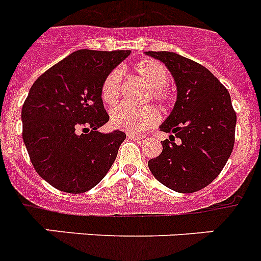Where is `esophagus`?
<instances>
[{"label": "esophagus", "mask_w": 261, "mask_h": 261, "mask_svg": "<svg viewBox=\"0 0 261 261\" xmlns=\"http://www.w3.org/2000/svg\"><path fill=\"white\" fill-rule=\"evenodd\" d=\"M127 138L131 139V141H142L145 137H143V135H137V134H131V133H128V134H127Z\"/></svg>", "instance_id": "esophagus-1"}]
</instances>
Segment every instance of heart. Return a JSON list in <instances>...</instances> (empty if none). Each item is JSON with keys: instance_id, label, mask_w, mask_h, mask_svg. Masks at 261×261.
<instances>
[{"instance_id": "heart-1", "label": "heart", "mask_w": 261, "mask_h": 261, "mask_svg": "<svg viewBox=\"0 0 261 261\" xmlns=\"http://www.w3.org/2000/svg\"><path fill=\"white\" fill-rule=\"evenodd\" d=\"M135 71L151 88V96L160 103H166L170 99V90L166 87L169 72L162 63L151 59H145L137 63ZM122 72L114 69L107 75L101 84V99L107 105H115L120 96ZM158 111L154 107H133L120 105L111 110V123L116 128L130 133H141L154 126L158 122Z\"/></svg>"}]
</instances>
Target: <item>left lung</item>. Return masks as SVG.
Instances as JSON below:
<instances>
[{"label": "left lung", "mask_w": 261, "mask_h": 261, "mask_svg": "<svg viewBox=\"0 0 261 261\" xmlns=\"http://www.w3.org/2000/svg\"><path fill=\"white\" fill-rule=\"evenodd\" d=\"M145 54L166 65L177 87L174 107L160 126L171 141L162 142V152L149 161L150 171L174 192L201 190L221 173L233 150L236 112L229 92L196 61L166 50Z\"/></svg>", "instance_id": "8db88e82"}]
</instances>
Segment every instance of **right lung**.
Listing matches in <instances>:
<instances>
[{
	"instance_id": "1",
	"label": "right lung",
	"mask_w": 261,
	"mask_h": 261,
	"mask_svg": "<svg viewBox=\"0 0 261 261\" xmlns=\"http://www.w3.org/2000/svg\"><path fill=\"white\" fill-rule=\"evenodd\" d=\"M130 50H76L44 72L25 99L22 139L35 170L65 193L92 189L109 173L123 131L99 133L109 122L101 84Z\"/></svg>"
}]
</instances>
